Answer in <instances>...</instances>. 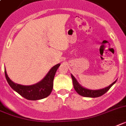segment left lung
<instances>
[{
	"instance_id": "obj_1",
	"label": "left lung",
	"mask_w": 126,
	"mask_h": 126,
	"mask_svg": "<svg viewBox=\"0 0 126 126\" xmlns=\"http://www.w3.org/2000/svg\"><path fill=\"white\" fill-rule=\"evenodd\" d=\"M71 78L73 80V87L74 89L80 95L82 96H85V97H91V98H95V97H98L106 93L107 91L111 88L113 84L116 82V81H115L114 82L112 83L111 85L106 87V88H104L102 89H98V90H90V89H86V88H83L80 85L78 82L77 81L75 78L71 75Z\"/></svg>"
}]
</instances>
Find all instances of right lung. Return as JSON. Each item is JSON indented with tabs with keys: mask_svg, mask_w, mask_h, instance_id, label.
Listing matches in <instances>:
<instances>
[{
	"mask_svg": "<svg viewBox=\"0 0 126 126\" xmlns=\"http://www.w3.org/2000/svg\"><path fill=\"white\" fill-rule=\"evenodd\" d=\"M60 65L61 64H58L53 66L42 80L32 86H22L12 82L8 77L6 69L4 71L5 76L7 82L13 90L26 99L30 100H37L46 98L51 93L53 87L55 75Z\"/></svg>",
	"mask_w": 126,
	"mask_h": 126,
	"instance_id": "1",
	"label": "right lung"
}]
</instances>
